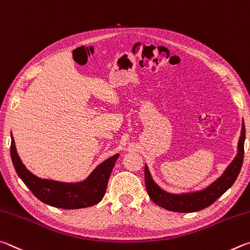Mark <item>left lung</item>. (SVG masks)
<instances>
[{
	"label": "left lung",
	"instance_id": "obj_1",
	"mask_svg": "<svg viewBox=\"0 0 250 250\" xmlns=\"http://www.w3.org/2000/svg\"><path fill=\"white\" fill-rule=\"evenodd\" d=\"M245 133L246 132H245V124L243 122L242 133H240L238 141L237 155L229 165L225 171L223 172L222 176L217 178L208 188H205L204 190L181 194L166 192L152 180L149 170L145 165V185L148 195H149L152 202L159 205L160 208L168 209V211L179 213L198 212L212 205L234 185L235 180L238 177L244 159V143L245 137H246Z\"/></svg>",
	"mask_w": 250,
	"mask_h": 250
}]
</instances>
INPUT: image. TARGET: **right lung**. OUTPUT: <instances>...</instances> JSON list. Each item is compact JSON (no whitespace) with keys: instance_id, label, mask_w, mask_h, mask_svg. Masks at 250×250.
Masks as SVG:
<instances>
[{"instance_id":"1","label":"right lung","mask_w":250,"mask_h":250,"mask_svg":"<svg viewBox=\"0 0 250 250\" xmlns=\"http://www.w3.org/2000/svg\"><path fill=\"white\" fill-rule=\"evenodd\" d=\"M11 158L19 177L33 194L51 207L72 209L89 208L98 204L106 191L108 178L118 158V154L109 157L96 167L84 181L67 183L38 178L26 169L17 155L14 138L11 135Z\"/></svg>"}]
</instances>
